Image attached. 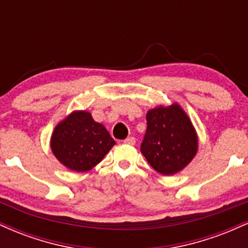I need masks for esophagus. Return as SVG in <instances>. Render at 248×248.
Listing matches in <instances>:
<instances>
[{
	"instance_id": "34e87169",
	"label": "esophagus",
	"mask_w": 248,
	"mask_h": 248,
	"mask_svg": "<svg viewBox=\"0 0 248 248\" xmlns=\"http://www.w3.org/2000/svg\"><path fill=\"white\" fill-rule=\"evenodd\" d=\"M135 142H136L135 138H133V136H130V138H127L126 140H124V143L132 144V146H134V144H135Z\"/></svg>"
}]
</instances>
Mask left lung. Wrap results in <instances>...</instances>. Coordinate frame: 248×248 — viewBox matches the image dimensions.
<instances>
[{
  "mask_svg": "<svg viewBox=\"0 0 248 248\" xmlns=\"http://www.w3.org/2000/svg\"><path fill=\"white\" fill-rule=\"evenodd\" d=\"M197 149V134L178 104L148 110L141 153L156 171L166 176L179 172L192 161Z\"/></svg>",
  "mask_w": 248,
  "mask_h": 248,
  "instance_id": "8db88e82",
  "label": "left lung"
}]
</instances>
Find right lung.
<instances>
[{"label": "right lung", "mask_w": 248, "mask_h": 248, "mask_svg": "<svg viewBox=\"0 0 248 248\" xmlns=\"http://www.w3.org/2000/svg\"><path fill=\"white\" fill-rule=\"evenodd\" d=\"M114 144L106 128L86 110L67 115L51 136V150L57 160L77 172L88 171L100 163Z\"/></svg>", "instance_id": "add662e5"}]
</instances>
